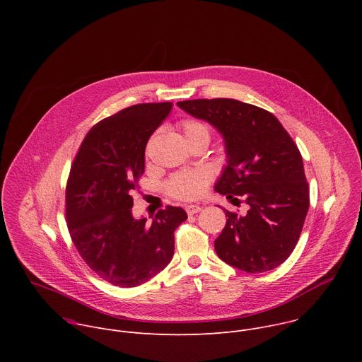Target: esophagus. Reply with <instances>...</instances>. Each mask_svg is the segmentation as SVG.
Returning a JSON list of instances; mask_svg holds the SVG:
<instances>
[{
	"label": "esophagus",
	"instance_id": "34e87169",
	"mask_svg": "<svg viewBox=\"0 0 362 362\" xmlns=\"http://www.w3.org/2000/svg\"><path fill=\"white\" fill-rule=\"evenodd\" d=\"M185 209H186L187 215H194V214H199L202 211V208H200L199 204H187Z\"/></svg>",
	"mask_w": 362,
	"mask_h": 362
}]
</instances>
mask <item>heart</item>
<instances>
[{"label": "heart", "instance_id": "1", "mask_svg": "<svg viewBox=\"0 0 362 362\" xmlns=\"http://www.w3.org/2000/svg\"><path fill=\"white\" fill-rule=\"evenodd\" d=\"M180 129L186 137V140L203 137L211 139V130L204 123L193 119L183 120L180 123ZM209 177L202 170H189L173 175L168 182V192L170 196L182 200H190L202 194L208 186Z\"/></svg>", "mask_w": 362, "mask_h": 362}]
</instances>
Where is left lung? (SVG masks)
<instances>
[{"label": "left lung", "instance_id": "obj_1", "mask_svg": "<svg viewBox=\"0 0 362 362\" xmlns=\"http://www.w3.org/2000/svg\"><path fill=\"white\" fill-rule=\"evenodd\" d=\"M177 106L222 134L228 159L215 190L232 203L242 196L249 206L245 215L225 209L218 256L249 274L278 268L295 249L309 208L296 144L272 113L239 100L197 98Z\"/></svg>", "mask_w": 362, "mask_h": 362}]
</instances>
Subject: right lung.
<instances>
[{
    "label": "right lung",
    "mask_w": 362,
    "mask_h": 362,
    "mask_svg": "<svg viewBox=\"0 0 362 362\" xmlns=\"http://www.w3.org/2000/svg\"><path fill=\"white\" fill-rule=\"evenodd\" d=\"M172 103L136 105L98 122L86 134L66 187V218L83 261L122 288L141 285L173 257L182 208L160 209L151 223L134 219L132 190L144 172L147 140L169 116Z\"/></svg>",
    "instance_id": "add662e5"
}]
</instances>
